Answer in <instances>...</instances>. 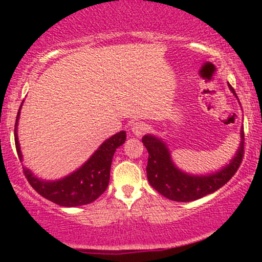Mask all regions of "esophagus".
Wrapping results in <instances>:
<instances>
[{
  "mask_svg": "<svg viewBox=\"0 0 262 262\" xmlns=\"http://www.w3.org/2000/svg\"><path fill=\"white\" fill-rule=\"evenodd\" d=\"M146 130V125L145 123L143 122H135L133 125H132V132H133L134 135H137V137H141L144 133H145Z\"/></svg>",
  "mask_w": 262,
  "mask_h": 262,
  "instance_id": "obj_1",
  "label": "esophagus"
}]
</instances>
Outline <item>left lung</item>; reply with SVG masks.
<instances>
[{"instance_id":"1","label":"left lung","mask_w":262,"mask_h":262,"mask_svg":"<svg viewBox=\"0 0 262 262\" xmlns=\"http://www.w3.org/2000/svg\"><path fill=\"white\" fill-rule=\"evenodd\" d=\"M230 91L237 98L229 83ZM244 128L240 132V145L236 154L222 170L209 175H191L183 172L173 164L165 141L154 135H144L143 144L149 152L146 176L149 183L162 196L177 202H191L213 193L224 186L239 169L244 156Z\"/></svg>"}]
</instances>
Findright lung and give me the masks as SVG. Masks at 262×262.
<instances>
[{"label":"right lung","instance_id":"add662e5","mask_svg":"<svg viewBox=\"0 0 262 262\" xmlns=\"http://www.w3.org/2000/svg\"><path fill=\"white\" fill-rule=\"evenodd\" d=\"M20 107L17 114L16 125H14V143H16L18 158L22 161L23 155L20 151L17 134ZM125 139H127V135L124 130L112 135L110 139L101 144L100 148L93 152L91 158L80 169L65 176L64 179L56 180V181H45V180L35 177L32 171L27 167H23V173L28 180L29 185L40 196L59 204V206L77 207L89 204L97 200L107 189L113 155L116 150L122 144H124Z\"/></svg>","mask_w":262,"mask_h":262}]
</instances>
